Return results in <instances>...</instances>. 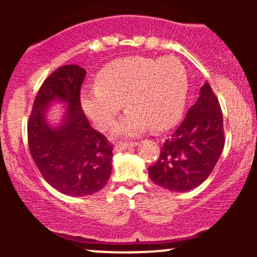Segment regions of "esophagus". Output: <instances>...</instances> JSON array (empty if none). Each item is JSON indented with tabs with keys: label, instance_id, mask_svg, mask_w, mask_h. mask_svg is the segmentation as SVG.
I'll list each match as a JSON object with an SVG mask.
<instances>
[{
	"label": "esophagus",
	"instance_id": "34e87169",
	"mask_svg": "<svg viewBox=\"0 0 257 257\" xmlns=\"http://www.w3.org/2000/svg\"><path fill=\"white\" fill-rule=\"evenodd\" d=\"M137 145H138L137 143H124V144H118V145L114 146L113 151H114V152H122V151H125V150L132 149V147H135Z\"/></svg>",
	"mask_w": 257,
	"mask_h": 257
}]
</instances>
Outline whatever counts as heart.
I'll list each match as a JSON object with an SVG mask.
<instances>
[{
    "label": "heart",
    "instance_id": "1",
    "mask_svg": "<svg viewBox=\"0 0 257 257\" xmlns=\"http://www.w3.org/2000/svg\"><path fill=\"white\" fill-rule=\"evenodd\" d=\"M188 90L186 69L176 58L131 57L108 64L98 83L81 90V106L98 129L105 131L123 107L124 116L112 126L113 137H137L149 128L172 126L181 114Z\"/></svg>",
    "mask_w": 257,
    "mask_h": 257
}]
</instances>
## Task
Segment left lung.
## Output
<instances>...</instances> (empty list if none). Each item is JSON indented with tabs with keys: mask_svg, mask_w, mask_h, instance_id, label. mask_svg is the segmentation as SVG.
Wrapping results in <instances>:
<instances>
[{
	"mask_svg": "<svg viewBox=\"0 0 257 257\" xmlns=\"http://www.w3.org/2000/svg\"><path fill=\"white\" fill-rule=\"evenodd\" d=\"M223 145L222 112L205 82L185 119L163 144L157 163L149 168L150 179L173 192L193 190L213 172Z\"/></svg>",
	"mask_w": 257,
	"mask_h": 257,
	"instance_id": "8db88e82",
	"label": "left lung"
}]
</instances>
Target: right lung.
Returning a JSON list of instances; mask_svg holds the SVG:
<instances>
[{"label": "right lung", "mask_w": 257, "mask_h": 257, "mask_svg": "<svg viewBox=\"0 0 257 257\" xmlns=\"http://www.w3.org/2000/svg\"><path fill=\"white\" fill-rule=\"evenodd\" d=\"M85 70L65 65L38 90L28 124L29 149L43 179L59 192L85 197L107 184L112 170V146L91 128L79 101ZM57 103L61 120L52 123L49 112Z\"/></svg>", "instance_id": "1"}]
</instances>
